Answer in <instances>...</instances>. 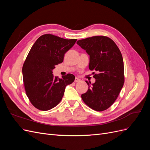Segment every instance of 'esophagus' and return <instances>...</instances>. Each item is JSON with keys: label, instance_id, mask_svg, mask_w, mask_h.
<instances>
[{"label": "esophagus", "instance_id": "1", "mask_svg": "<svg viewBox=\"0 0 150 150\" xmlns=\"http://www.w3.org/2000/svg\"><path fill=\"white\" fill-rule=\"evenodd\" d=\"M79 81H80V79L78 78H76L75 79H74V82H79Z\"/></svg>", "mask_w": 150, "mask_h": 150}]
</instances>
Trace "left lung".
<instances>
[{
	"mask_svg": "<svg viewBox=\"0 0 150 150\" xmlns=\"http://www.w3.org/2000/svg\"><path fill=\"white\" fill-rule=\"evenodd\" d=\"M77 44L89 55V68L96 82L88 84V91L81 95L84 103L97 111L107 110L115 103L125 83L124 63L118 47L110 38L96 35L79 40Z\"/></svg>",
	"mask_w": 150,
	"mask_h": 150,
	"instance_id": "obj_1",
	"label": "left lung"
}]
</instances>
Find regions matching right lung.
Returning <instances> with one entry per match:
<instances>
[{
  "label": "right lung",
  "instance_id": "obj_1",
  "mask_svg": "<svg viewBox=\"0 0 150 150\" xmlns=\"http://www.w3.org/2000/svg\"><path fill=\"white\" fill-rule=\"evenodd\" d=\"M76 40L46 34L40 36L32 46L22 66V74L26 95L35 108L47 111L56 106L66 86L74 82L73 74H67L59 79L52 71L62 62L64 54Z\"/></svg>",
  "mask_w": 150,
  "mask_h": 150
}]
</instances>
